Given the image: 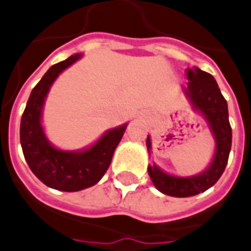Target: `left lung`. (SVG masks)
<instances>
[{"label":"left lung","mask_w":251,"mask_h":251,"mask_svg":"<svg viewBox=\"0 0 251 251\" xmlns=\"http://www.w3.org/2000/svg\"><path fill=\"white\" fill-rule=\"evenodd\" d=\"M186 77L189 81L185 93L194 109L200 110L207 119L215 138V155L207 170L190 177L168 175L157 166H149L148 172L155 188L172 197H192L211 188L226 170L232 145V128L228 119L227 101L214 76L194 67L193 70H186ZM146 146L150 151L151 144L149 136L146 140Z\"/></svg>","instance_id":"obj_1"}]
</instances>
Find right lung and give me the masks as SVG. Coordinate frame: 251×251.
<instances>
[{
    "label": "right lung",
    "instance_id": "add662e5",
    "mask_svg": "<svg viewBox=\"0 0 251 251\" xmlns=\"http://www.w3.org/2000/svg\"><path fill=\"white\" fill-rule=\"evenodd\" d=\"M80 57L81 54H74L46 71L32 89L21 122L22 149L31 171L46 186L63 192H77L97 184L107 171L114 150L127 128L124 124L106 132L84 151H63L50 145L41 126L44 101L58 75Z\"/></svg>",
    "mask_w": 251,
    "mask_h": 251
}]
</instances>
